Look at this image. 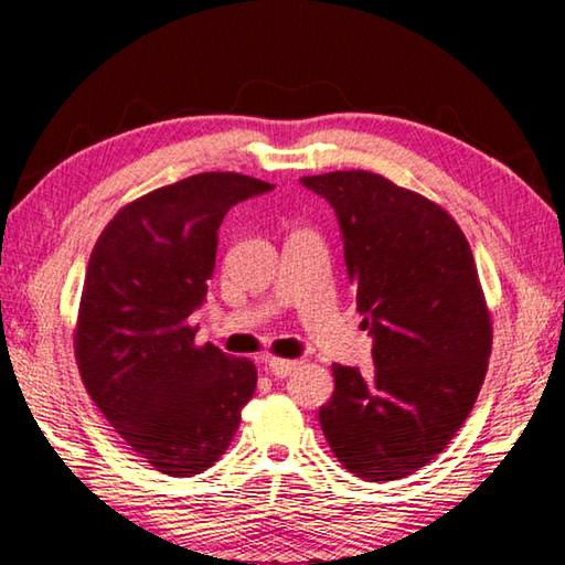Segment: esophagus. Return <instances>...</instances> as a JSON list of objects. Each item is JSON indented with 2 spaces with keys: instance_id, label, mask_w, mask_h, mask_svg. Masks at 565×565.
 <instances>
[{
  "instance_id": "1",
  "label": "esophagus",
  "mask_w": 565,
  "mask_h": 565,
  "mask_svg": "<svg viewBox=\"0 0 565 565\" xmlns=\"http://www.w3.org/2000/svg\"><path fill=\"white\" fill-rule=\"evenodd\" d=\"M301 361H291V359H269L266 363V369H269V374L276 379H286L291 374V371L299 369Z\"/></svg>"
}]
</instances>
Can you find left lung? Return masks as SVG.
Returning <instances> with one entry per match:
<instances>
[{"label":"left lung","instance_id":"1","mask_svg":"<svg viewBox=\"0 0 565 565\" xmlns=\"http://www.w3.org/2000/svg\"><path fill=\"white\" fill-rule=\"evenodd\" d=\"M301 184L339 218L374 371L333 363L319 424L343 468L396 481L434 461L471 414L491 356V317L466 236L441 206L371 171Z\"/></svg>","mask_w":565,"mask_h":565}]
</instances>
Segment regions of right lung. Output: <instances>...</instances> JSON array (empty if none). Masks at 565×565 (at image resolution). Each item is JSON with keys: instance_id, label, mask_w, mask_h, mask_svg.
Segmentation results:
<instances>
[{"instance_id": "add662e5", "label": "right lung", "mask_w": 565, "mask_h": 565, "mask_svg": "<svg viewBox=\"0 0 565 565\" xmlns=\"http://www.w3.org/2000/svg\"><path fill=\"white\" fill-rule=\"evenodd\" d=\"M271 189L232 171L181 179L124 206L89 256L79 374L111 428L161 473L218 461L254 396V363L194 347L189 317L206 299L226 212Z\"/></svg>"}]
</instances>
